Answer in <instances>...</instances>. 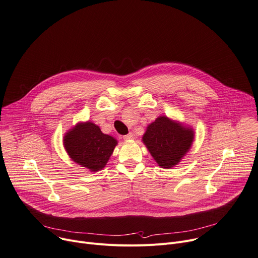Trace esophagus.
<instances>
[{
    "label": "esophagus",
    "mask_w": 258,
    "mask_h": 258,
    "mask_svg": "<svg viewBox=\"0 0 258 258\" xmlns=\"http://www.w3.org/2000/svg\"><path fill=\"white\" fill-rule=\"evenodd\" d=\"M133 137H134V135H133V133H128L127 135H125V136H123V139L124 140H126V141H128V140H131V139H133Z\"/></svg>",
    "instance_id": "34e87169"
}]
</instances>
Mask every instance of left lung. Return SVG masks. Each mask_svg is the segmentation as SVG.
I'll use <instances>...</instances> for the list:
<instances>
[{"instance_id": "left-lung-1", "label": "left lung", "mask_w": 258, "mask_h": 258, "mask_svg": "<svg viewBox=\"0 0 258 258\" xmlns=\"http://www.w3.org/2000/svg\"><path fill=\"white\" fill-rule=\"evenodd\" d=\"M195 139V131L179 121L160 116L147 127L142 142L164 169H171L186 156Z\"/></svg>"}]
</instances>
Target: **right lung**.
<instances>
[{
  "mask_svg": "<svg viewBox=\"0 0 258 258\" xmlns=\"http://www.w3.org/2000/svg\"><path fill=\"white\" fill-rule=\"evenodd\" d=\"M63 147L70 158L91 172L102 170L107 164L118 140L101 132L93 122H79L63 136Z\"/></svg>",
  "mask_w": 258,
  "mask_h": 258,
  "instance_id": "add662e5",
  "label": "right lung"
}]
</instances>
